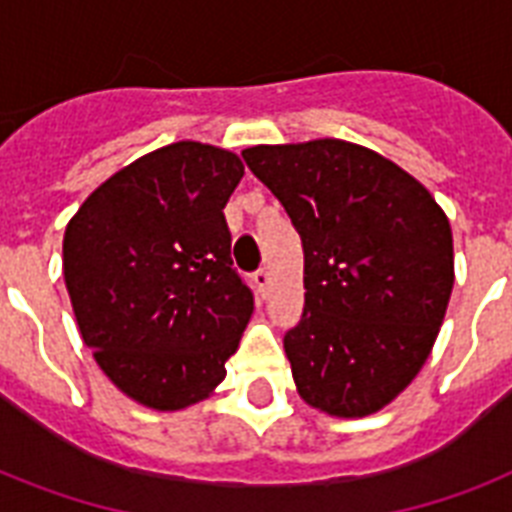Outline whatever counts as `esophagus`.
Wrapping results in <instances>:
<instances>
[{"label":"esophagus","instance_id":"esophagus-1","mask_svg":"<svg viewBox=\"0 0 512 512\" xmlns=\"http://www.w3.org/2000/svg\"><path fill=\"white\" fill-rule=\"evenodd\" d=\"M252 279H255V287H257V292H260V295H268V289H271V273L265 271V268H260V271L255 273V276H252Z\"/></svg>","mask_w":512,"mask_h":512}]
</instances>
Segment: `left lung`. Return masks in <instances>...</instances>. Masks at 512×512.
Listing matches in <instances>:
<instances>
[{
    "label": "left lung",
    "mask_w": 512,
    "mask_h": 512,
    "mask_svg": "<svg viewBox=\"0 0 512 512\" xmlns=\"http://www.w3.org/2000/svg\"><path fill=\"white\" fill-rule=\"evenodd\" d=\"M305 252V311L284 335L305 404L380 412L428 361L454 287L452 225L425 185L372 148L321 138L252 146Z\"/></svg>",
    "instance_id": "obj_1"
}]
</instances>
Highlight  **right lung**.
<instances>
[{"instance_id": "right-lung-1", "label": "right lung", "mask_w": 512, "mask_h": 512, "mask_svg": "<svg viewBox=\"0 0 512 512\" xmlns=\"http://www.w3.org/2000/svg\"><path fill=\"white\" fill-rule=\"evenodd\" d=\"M241 177L233 151L180 140L114 172L68 220L63 279L84 345L148 409L212 396L255 311L223 215Z\"/></svg>"}]
</instances>
